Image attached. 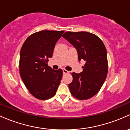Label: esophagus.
Masks as SVG:
<instances>
[{"mask_svg":"<svg viewBox=\"0 0 130 130\" xmlns=\"http://www.w3.org/2000/svg\"><path fill=\"white\" fill-rule=\"evenodd\" d=\"M63 73L64 75H65V74L69 73V72H68V71H67V70H65V69H63Z\"/></svg>","mask_w":130,"mask_h":130,"instance_id":"1","label":"esophagus"}]
</instances>
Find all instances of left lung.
Here are the masks:
<instances>
[{
    "label": "left lung",
    "instance_id": "obj_1",
    "mask_svg": "<svg viewBox=\"0 0 130 130\" xmlns=\"http://www.w3.org/2000/svg\"><path fill=\"white\" fill-rule=\"evenodd\" d=\"M62 37L76 48L78 60L85 61L82 72L71 73L73 81L68 85L71 94L79 100L89 99L99 92L107 75L106 48L99 37L86 31H67Z\"/></svg>",
    "mask_w": 130,
    "mask_h": 130
}]
</instances>
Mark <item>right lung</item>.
Listing matches in <instances>:
<instances>
[{
	"label": "right lung",
	"mask_w": 130,
	"mask_h": 130,
	"mask_svg": "<svg viewBox=\"0 0 130 130\" xmlns=\"http://www.w3.org/2000/svg\"><path fill=\"white\" fill-rule=\"evenodd\" d=\"M63 31L42 30L29 36L20 51L19 69L21 79L36 99L46 100L56 93L63 75L62 69L48 66L49 58Z\"/></svg>",
	"instance_id": "1"
}]
</instances>
